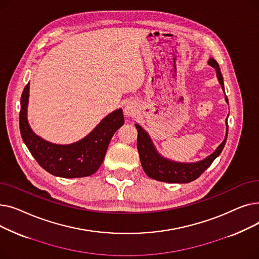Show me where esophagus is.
I'll list each match as a JSON object with an SVG mask.
<instances>
[{"label":"esophagus","instance_id":"obj_1","mask_svg":"<svg viewBox=\"0 0 259 259\" xmlns=\"http://www.w3.org/2000/svg\"><path fill=\"white\" fill-rule=\"evenodd\" d=\"M137 112H138V107H137V105L133 104V103L127 104L124 108V113L127 117L134 116L135 114H137Z\"/></svg>","mask_w":259,"mask_h":259}]
</instances>
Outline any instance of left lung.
Segmentation results:
<instances>
[{"label":"left lung","instance_id":"1","mask_svg":"<svg viewBox=\"0 0 259 259\" xmlns=\"http://www.w3.org/2000/svg\"><path fill=\"white\" fill-rule=\"evenodd\" d=\"M208 64L215 68L216 75L219 78L220 84L225 92L224 86V78L221 72L220 65L214 59H209ZM226 102L228 103L227 95H225ZM138 129V150L140 154V159L142 167L145 173L153 180L164 182V183H179V184H187L190 182H193L207 170L213 160L219 156L223 149L226 145L227 135H228V121L226 120L227 125V133L226 138L223 143L216 148V150L207 156L205 159L196 161V162H178L173 161L171 159L162 157L157 151L156 149L149 137V134L139 125L134 124Z\"/></svg>","mask_w":259,"mask_h":259}]
</instances>
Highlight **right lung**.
Returning <instances> with one entry per match:
<instances>
[{"label":"right lung","instance_id":"right-lung-1","mask_svg":"<svg viewBox=\"0 0 259 259\" xmlns=\"http://www.w3.org/2000/svg\"><path fill=\"white\" fill-rule=\"evenodd\" d=\"M29 83L21 97L20 131L23 142L38 165L54 176L75 179L90 176L97 172L113 134L124 125L121 109L108 114L87 137L69 145L52 144L36 135L27 119Z\"/></svg>","mask_w":259,"mask_h":259}]
</instances>
